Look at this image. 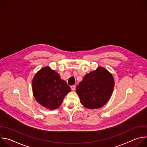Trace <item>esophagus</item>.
I'll list each match as a JSON object with an SVG mask.
<instances>
[{"instance_id": "esophagus-1", "label": "esophagus", "mask_w": 147, "mask_h": 147, "mask_svg": "<svg viewBox=\"0 0 147 147\" xmlns=\"http://www.w3.org/2000/svg\"><path fill=\"white\" fill-rule=\"evenodd\" d=\"M71 90L74 91V90H76V86H71Z\"/></svg>"}]
</instances>
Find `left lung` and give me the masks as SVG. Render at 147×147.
Masks as SVG:
<instances>
[{"mask_svg": "<svg viewBox=\"0 0 147 147\" xmlns=\"http://www.w3.org/2000/svg\"><path fill=\"white\" fill-rule=\"evenodd\" d=\"M114 85L112 75L105 69L99 67L84 77L76 90L84 107L92 109H98L110 98Z\"/></svg>", "mask_w": 147, "mask_h": 147, "instance_id": "1", "label": "left lung"}]
</instances>
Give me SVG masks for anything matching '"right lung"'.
I'll return each instance as SVG.
<instances>
[{
    "label": "right lung",
    "mask_w": 147,
    "mask_h": 147,
    "mask_svg": "<svg viewBox=\"0 0 147 147\" xmlns=\"http://www.w3.org/2000/svg\"><path fill=\"white\" fill-rule=\"evenodd\" d=\"M32 91L36 101L43 107L55 109L71 91L67 82L49 67L40 69L32 80Z\"/></svg>",
    "instance_id": "1"
}]
</instances>
